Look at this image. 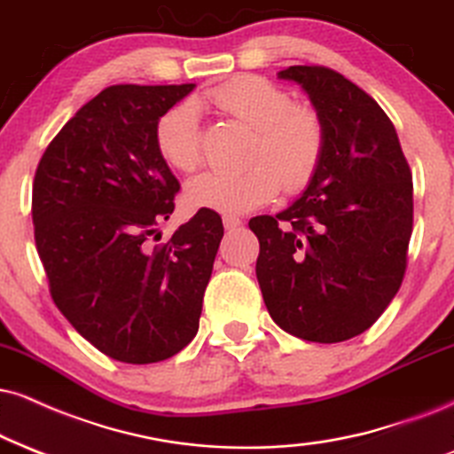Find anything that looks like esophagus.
I'll use <instances>...</instances> for the list:
<instances>
[{
    "instance_id": "obj_1",
    "label": "esophagus",
    "mask_w": 454,
    "mask_h": 454,
    "mask_svg": "<svg viewBox=\"0 0 454 454\" xmlns=\"http://www.w3.org/2000/svg\"><path fill=\"white\" fill-rule=\"evenodd\" d=\"M223 225H225L227 231H233V229H238L239 225H242V218L233 216V215H225L223 216Z\"/></svg>"
}]
</instances>
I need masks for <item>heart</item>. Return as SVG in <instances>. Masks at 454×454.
I'll list each match as a JSON object with an SVG mask.
<instances>
[{"instance_id":"obj_1","label":"heart","mask_w":454,"mask_h":454,"mask_svg":"<svg viewBox=\"0 0 454 454\" xmlns=\"http://www.w3.org/2000/svg\"><path fill=\"white\" fill-rule=\"evenodd\" d=\"M206 98L250 128L244 170H208L184 187L192 208L242 215L276 198L279 184L288 193L305 189L324 153V128L311 109L299 107L286 90L259 75H242L210 88ZM155 145L168 166L192 172L201 160L200 111L193 100H181L160 117Z\"/></svg>"}]
</instances>
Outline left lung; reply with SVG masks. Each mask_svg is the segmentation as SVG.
<instances>
[{"label":"left lung","mask_w":454,"mask_h":454,"mask_svg":"<svg viewBox=\"0 0 454 454\" xmlns=\"http://www.w3.org/2000/svg\"><path fill=\"white\" fill-rule=\"evenodd\" d=\"M279 80L309 97L324 153L299 200L250 218L256 279L273 322L313 343H340L387 309L406 271L412 175L377 100L326 67H288Z\"/></svg>","instance_id":"8db88e82"}]
</instances>
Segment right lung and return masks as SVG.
<instances>
[{"label":"right lung","mask_w":454,"mask_h":454,"mask_svg":"<svg viewBox=\"0 0 454 454\" xmlns=\"http://www.w3.org/2000/svg\"><path fill=\"white\" fill-rule=\"evenodd\" d=\"M193 88H105L56 134L33 181L35 244L56 307L126 364L168 360L192 343L223 238L221 216L198 210L166 244H149L181 189L155 126Z\"/></svg>","instance_id":"1"}]
</instances>
